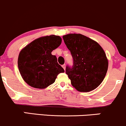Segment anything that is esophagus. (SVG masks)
<instances>
[{
    "mask_svg": "<svg viewBox=\"0 0 126 126\" xmlns=\"http://www.w3.org/2000/svg\"><path fill=\"white\" fill-rule=\"evenodd\" d=\"M62 67H63V68L64 69V70H65V69H66V64H63V65H62Z\"/></svg>",
    "mask_w": 126,
    "mask_h": 126,
    "instance_id": "34e87169",
    "label": "esophagus"
}]
</instances>
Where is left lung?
<instances>
[{
  "label": "left lung",
  "instance_id": "obj_1",
  "mask_svg": "<svg viewBox=\"0 0 126 126\" xmlns=\"http://www.w3.org/2000/svg\"><path fill=\"white\" fill-rule=\"evenodd\" d=\"M73 58L72 67L67 66L66 74L71 84L81 92H88L102 83L108 67V60L100 45L81 34L63 36Z\"/></svg>",
  "mask_w": 126,
  "mask_h": 126
}]
</instances>
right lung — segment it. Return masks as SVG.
Instances as JSON below:
<instances>
[{
	"label": "right lung",
	"instance_id": "1",
	"mask_svg": "<svg viewBox=\"0 0 126 126\" xmlns=\"http://www.w3.org/2000/svg\"><path fill=\"white\" fill-rule=\"evenodd\" d=\"M61 43L59 36H46L34 40L21 51L18 59V69L30 86L47 88L55 82L58 75L64 72L56 56L51 54Z\"/></svg>",
	"mask_w": 126,
	"mask_h": 126
}]
</instances>
